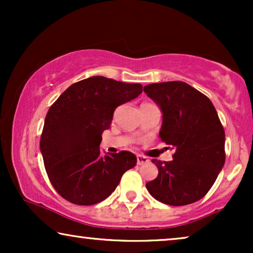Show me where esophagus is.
<instances>
[{
  "mask_svg": "<svg viewBox=\"0 0 253 253\" xmlns=\"http://www.w3.org/2000/svg\"><path fill=\"white\" fill-rule=\"evenodd\" d=\"M150 160H148V159L146 158V157H144V155H140V154H138L137 155V165H144V164H146V162H148Z\"/></svg>",
  "mask_w": 253,
  "mask_h": 253,
  "instance_id": "34e87169",
  "label": "esophagus"
}]
</instances>
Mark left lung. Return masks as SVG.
I'll use <instances>...</instances> for the list:
<instances>
[{"instance_id":"1","label":"left lung","mask_w":253,"mask_h":253,"mask_svg":"<svg viewBox=\"0 0 253 253\" xmlns=\"http://www.w3.org/2000/svg\"><path fill=\"white\" fill-rule=\"evenodd\" d=\"M144 92L162 110L161 141L174 150L171 161L153 159L159 174L146 183L151 196L171 206L202 199L226 161L224 130L213 103L184 82L146 85Z\"/></svg>"}]
</instances>
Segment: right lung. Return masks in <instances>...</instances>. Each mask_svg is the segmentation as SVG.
Returning a JSON list of instances; mask_svg holds the SVG:
<instances>
[{
	"label": "right lung",
	"mask_w": 253,
	"mask_h": 253,
	"mask_svg": "<svg viewBox=\"0 0 253 253\" xmlns=\"http://www.w3.org/2000/svg\"><path fill=\"white\" fill-rule=\"evenodd\" d=\"M141 92L140 84L93 76L69 86L50 106L40 150L48 178L65 200L85 206L102 202L136 166L131 152L103 155L99 146L115 109Z\"/></svg>",
	"instance_id": "right-lung-1"
}]
</instances>
